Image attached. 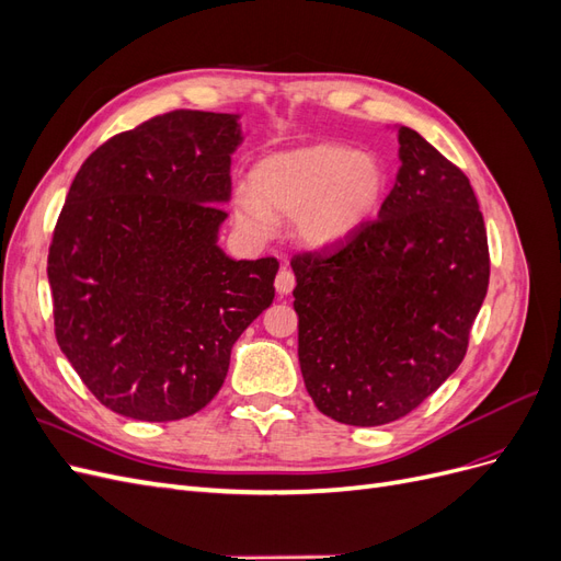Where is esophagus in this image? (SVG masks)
Returning <instances> with one entry per match:
<instances>
[{"label": "esophagus", "instance_id": "34e87169", "mask_svg": "<svg viewBox=\"0 0 561 561\" xmlns=\"http://www.w3.org/2000/svg\"><path fill=\"white\" fill-rule=\"evenodd\" d=\"M274 285H276V293L278 295H290L293 287H295V274H293L290 268H280L278 274H276Z\"/></svg>", "mask_w": 561, "mask_h": 561}]
</instances>
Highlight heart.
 <instances>
[{
    "mask_svg": "<svg viewBox=\"0 0 561 561\" xmlns=\"http://www.w3.org/2000/svg\"><path fill=\"white\" fill-rule=\"evenodd\" d=\"M386 168L379 157L339 142L283 149L254 163L250 190L241 186L233 210L241 229L257 241L293 219L295 239L313 250L346 241L381 208Z\"/></svg>",
    "mask_w": 561,
    "mask_h": 561,
    "instance_id": "1",
    "label": "heart"
}]
</instances>
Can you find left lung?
<instances>
[{
    "label": "left lung",
    "mask_w": 561,
    "mask_h": 561,
    "mask_svg": "<svg viewBox=\"0 0 561 561\" xmlns=\"http://www.w3.org/2000/svg\"><path fill=\"white\" fill-rule=\"evenodd\" d=\"M400 171L379 219L293 260L299 367L346 426L398 421L461 365L489 287L484 219L461 168L398 126Z\"/></svg>",
    "instance_id": "8db88e82"
}]
</instances>
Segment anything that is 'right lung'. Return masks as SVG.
<instances>
[{
  "mask_svg": "<svg viewBox=\"0 0 561 561\" xmlns=\"http://www.w3.org/2000/svg\"><path fill=\"white\" fill-rule=\"evenodd\" d=\"M239 114L175 110L81 163L48 248L58 346L107 410L178 421L222 388L231 346L274 301V257L217 245Z\"/></svg>",
  "mask_w": 561,
  "mask_h": 561,
  "instance_id": "1",
  "label": "right lung"
}]
</instances>
